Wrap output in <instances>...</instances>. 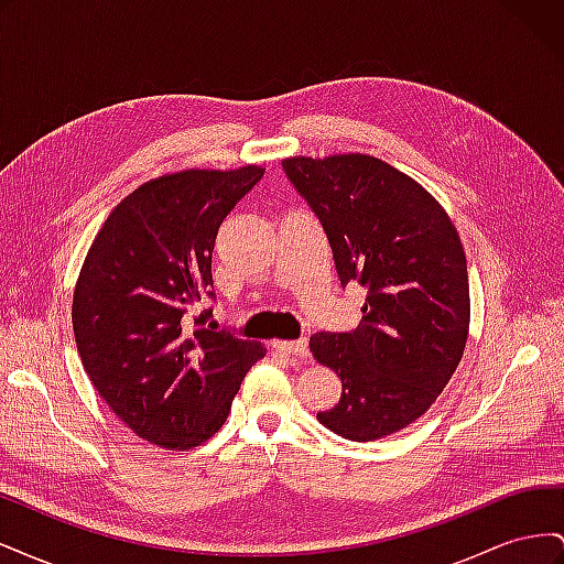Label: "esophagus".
Masks as SVG:
<instances>
[{
	"mask_svg": "<svg viewBox=\"0 0 564 564\" xmlns=\"http://www.w3.org/2000/svg\"><path fill=\"white\" fill-rule=\"evenodd\" d=\"M275 348L284 355H292V357H301V360H308L311 350H308V340L299 338V340H275Z\"/></svg>",
	"mask_w": 564,
	"mask_h": 564,
	"instance_id": "34e87169",
	"label": "esophagus"
}]
</instances>
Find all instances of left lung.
<instances>
[{
  "label": "left lung",
  "instance_id": "8db88e82",
  "mask_svg": "<svg viewBox=\"0 0 564 564\" xmlns=\"http://www.w3.org/2000/svg\"><path fill=\"white\" fill-rule=\"evenodd\" d=\"M282 169L327 232L340 284L367 286L357 329L311 336L313 357L344 386L317 419L352 442L398 433L429 412L466 350L460 237L421 183L379 158H286Z\"/></svg>",
  "mask_w": 564,
  "mask_h": 564
}]
</instances>
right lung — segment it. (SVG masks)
Listing matches in <instances>:
<instances>
[{
    "label": "right lung",
    "mask_w": 564,
    "mask_h": 564,
    "mask_svg": "<svg viewBox=\"0 0 564 564\" xmlns=\"http://www.w3.org/2000/svg\"><path fill=\"white\" fill-rule=\"evenodd\" d=\"M263 166L150 178L106 218L82 263L73 329L84 371L112 414L150 445L185 452L230 414L259 340L204 329L216 232Z\"/></svg>",
    "instance_id": "add662e5"
}]
</instances>
